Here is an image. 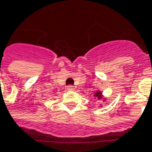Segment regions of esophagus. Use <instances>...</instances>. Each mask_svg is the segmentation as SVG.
Instances as JSON below:
<instances>
[{
  "label": "esophagus",
  "mask_w": 152,
  "mask_h": 152,
  "mask_svg": "<svg viewBox=\"0 0 152 152\" xmlns=\"http://www.w3.org/2000/svg\"><path fill=\"white\" fill-rule=\"evenodd\" d=\"M66 89H67L68 91H73V90L75 89V87H74L72 85H69V86H66Z\"/></svg>",
  "instance_id": "34e87169"
}]
</instances>
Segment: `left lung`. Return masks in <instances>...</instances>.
I'll return each mask as SVG.
<instances>
[{"label":"left lung","mask_w":152,"mask_h":152,"mask_svg":"<svg viewBox=\"0 0 152 152\" xmlns=\"http://www.w3.org/2000/svg\"><path fill=\"white\" fill-rule=\"evenodd\" d=\"M95 96H96L97 98H101L102 97V93L100 92V91H96V93H95V95H94Z\"/></svg>","instance_id":"1"}]
</instances>
